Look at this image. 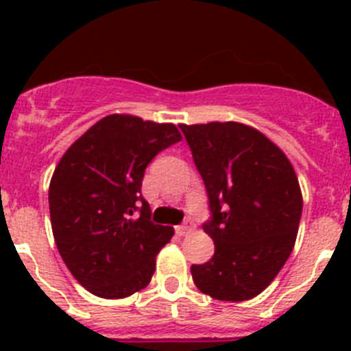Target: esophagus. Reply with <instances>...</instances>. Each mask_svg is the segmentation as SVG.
<instances>
[{
    "mask_svg": "<svg viewBox=\"0 0 351 351\" xmlns=\"http://www.w3.org/2000/svg\"><path fill=\"white\" fill-rule=\"evenodd\" d=\"M191 230H193V221H191L190 218H186V221L182 223V225H179L178 228H176V232H178L179 235H186V234H190Z\"/></svg>",
    "mask_w": 351,
    "mask_h": 351,
    "instance_id": "esophagus-1",
    "label": "esophagus"
}]
</instances>
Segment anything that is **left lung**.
Returning <instances> with one entry per match:
<instances>
[{"instance_id":"obj_1","label":"left lung","mask_w":351,"mask_h":351,"mask_svg":"<svg viewBox=\"0 0 351 351\" xmlns=\"http://www.w3.org/2000/svg\"><path fill=\"white\" fill-rule=\"evenodd\" d=\"M209 197L204 232L214 255L191 265L197 288L213 299H253L290 256L302 214L295 170L274 142L243 123L181 125Z\"/></svg>"}]
</instances>
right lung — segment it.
<instances>
[{
	"label": "right lung",
	"instance_id": "right-lung-1",
	"mask_svg": "<svg viewBox=\"0 0 351 351\" xmlns=\"http://www.w3.org/2000/svg\"><path fill=\"white\" fill-rule=\"evenodd\" d=\"M181 138L170 123L112 114L77 138L56 167L49 186L56 246L93 295L123 299L153 278L173 228L151 221L142 179L151 160Z\"/></svg>",
	"mask_w": 351,
	"mask_h": 351
}]
</instances>
